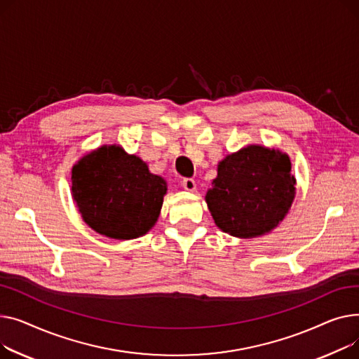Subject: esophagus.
<instances>
[{"label":"esophagus","mask_w":359,"mask_h":359,"mask_svg":"<svg viewBox=\"0 0 359 359\" xmlns=\"http://www.w3.org/2000/svg\"><path fill=\"white\" fill-rule=\"evenodd\" d=\"M182 187H184V189H187V191L193 193V191H196L197 184L193 178H185V180H182Z\"/></svg>","instance_id":"1"}]
</instances>
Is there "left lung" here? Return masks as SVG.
Wrapping results in <instances>:
<instances>
[{
  "label": "left lung",
  "instance_id": "1",
  "mask_svg": "<svg viewBox=\"0 0 359 359\" xmlns=\"http://www.w3.org/2000/svg\"><path fill=\"white\" fill-rule=\"evenodd\" d=\"M296 184L287 154L248 144L219 162L205 203L224 233L252 239L284 220L296 197Z\"/></svg>",
  "mask_w": 359,
  "mask_h": 359
}]
</instances>
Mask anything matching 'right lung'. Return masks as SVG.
<instances>
[{
    "label": "right lung",
    "instance_id": "1",
    "mask_svg": "<svg viewBox=\"0 0 359 359\" xmlns=\"http://www.w3.org/2000/svg\"><path fill=\"white\" fill-rule=\"evenodd\" d=\"M72 198L97 233L130 241L149 231L161 215L166 181L120 144H102L72 166Z\"/></svg>",
    "mask_w": 359,
    "mask_h": 359
}]
</instances>
